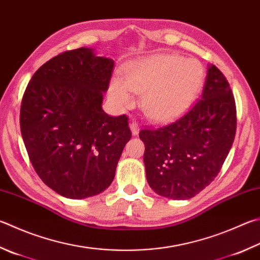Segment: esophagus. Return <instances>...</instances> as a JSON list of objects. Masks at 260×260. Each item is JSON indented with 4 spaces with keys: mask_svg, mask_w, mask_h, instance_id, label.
I'll return each instance as SVG.
<instances>
[{
    "mask_svg": "<svg viewBox=\"0 0 260 260\" xmlns=\"http://www.w3.org/2000/svg\"><path fill=\"white\" fill-rule=\"evenodd\" d=\"M129 128L132 131V134H133L134 136H136V135L139 134V132H140V125L136 121H132L131 125H129Z\"/></svg>",
    "mask_w": 260,
    "mask_h": 260,
    "instance_id": "esophagus-1",
    "label": "esophagus"
}]
</instances>
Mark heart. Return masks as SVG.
<instances>
[{"label":"heart","instance_id":"1","mask_svg":"<svg viewBox=\"0 0 260 260\" xmlns=\"http://www.w3.org/2000/svg\"><path fill=\"white\" fill-rule=\"evenodd\" d=\"M200 61L182 55L162 53L125 64L121 79L112 78L109 99L115 107L134 106L131 92L141 96L144 115L153 121H167L179 116L199 95L205 83Z\"/></svg>","mask_w":260,"mask_h":260}]
</instances>
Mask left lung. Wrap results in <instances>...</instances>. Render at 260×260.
<instances>
[{
  "label": "left lung",
  "mask_w": 260,
  "mask_h": 260,
  "mask_svg": "<svg viewBox=\"0 0 260 260\" xmlns=\"http://www.w3.org/2000/svg\"><path fill=\"white\" fill-rule=\"evenodd\" d=\"M235 131L237 110L230 84L209 64L197 103L169 125L140 132L150 187L173 200L197 196L218 175Z\"/></svg>",
  "instance_id": "8db88e82"
}]
</instances>
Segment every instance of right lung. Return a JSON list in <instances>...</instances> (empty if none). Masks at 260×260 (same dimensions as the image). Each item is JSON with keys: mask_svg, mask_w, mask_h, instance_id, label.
<instances>
[{"mask_svg": "<svg viewBox=\"0 0 260 260\" xmlns=\"http://www.w3.org/2000/svg\"><path fill=\"white\" fill-rule=\"evenodd\" d=\"M114 66L93 49L67 51L42 66L23 94L20 129L32 167L68 199L109 187L132 138L125 115L110 117L102 109Z\"/></svg>", "mask_w": 260, "mask_h": 260, "instance_id": "right-lung-1", "label": "right lung"}]
</instances>
